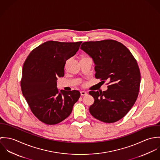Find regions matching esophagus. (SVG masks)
I'll return each mask as SVG.
<instances>
[{"mask_svg":"<svg viewBox=\"0 0 160 160\" xmlns=\"http://www.w3.org/2000/svg\"><path fill=\"white\" fill-rule=\"evenodd\" d=\"M87 95V92L85 91H81V95L82 96H84V95Z\"/></svg>","mask_w":160,"mask_h":160,"instance_id":"obj_1","label":"esophagus"}]
</instances>
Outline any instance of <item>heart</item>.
Masks as SVG:
<instances>
[{
    "label": "heart",
    "mask_w": 160,
    "mask_h": 160,
    "mask_svg": "<svg viewBox=\"0 0 160 160\" xmlns=\"http://www.w3.org/2000/svg\"><path fill=\"white\" fill-rule=\"evenodd\" d=\"M88 58V57H83L82 59H83V58ZM67 62H68V61H67Z\"/></svg>",
    "instance_id": "1"
}]
</instances>
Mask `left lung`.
<instances>
[{
	"instance_id": "left-lung-1",
	"label": "left lung",
	"mask_w": 160,
	"mask_h": 160,
	"mask_svg": "<svg viewBox=\"0 0 160 160\" xmlns=\"http://www.w3.org/2000/svg\"><path fill=\"white\" fill-rule=\"evenodd\" d=\"M81 48L93 60L95 78L108 81L106 91L89 92L94 98L90 113L104 122L119 121L131 109L138 95L140 72L136 60L126 46L112 39L85 42Z\"/></svg>"
}]
</instances>
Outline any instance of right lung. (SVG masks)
Returning <instances> with one entry per match:
<instances>
[{
    "mask_svg": "<svg viewBox=\"0 0 160 160\" xmlns=\"http://www.w3.org/2000/svg\"><path fill=\"white\" fill-rule=\"evenodd\" d=\"M81 43L47 41L32 50L23 64V96L32 113L46 124H56L68 118L80 97L76 90L58 91L57 81L64 76L66 61Z\"/></svg>",
    "mask_w": 160,
    "mask_h": 160,
    "instance_id": "right-lung-1",
    "label": "right lung"
}]
</instances>
